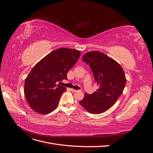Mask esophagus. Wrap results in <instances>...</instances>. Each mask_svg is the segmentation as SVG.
<instances>
[{
  "mask_svg": "<svg viewBox=\"0 0 153 153\" xmlns=\"http://www.w3.org/2000/svg\"><path fill=\"white\" fill-rule=\"evenodd\" d=\"M71 91L73 92H79V91H78V90H75V89H71Z\"/></svg>",
  "mask_w": 153,
  "mask_h": 153,
  "instance_id": "obj_1",
  "label": "esophagus"
}]
</instances>
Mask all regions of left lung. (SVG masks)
Listing matches in <instances>:
<instances>
[{
  "instance_id": "left-lung-1",
  "label": "left lung",
  "mask_w": 153,
  "mask_h": 153,
  "mask_svg": "<svg viewBox=\"0 0 153 153\" xmlns=\"http://www.w3.org/2000/svg\"><path fill=\"white\" fill-rule=\"evenodd\" d=\"M82 61L89 65L99 88L93 94H85L79 103L88 112L103 113L123 93L126 83L124 70L115 60L98 51L85 53Z\"/></svg>"
}]
</instances>
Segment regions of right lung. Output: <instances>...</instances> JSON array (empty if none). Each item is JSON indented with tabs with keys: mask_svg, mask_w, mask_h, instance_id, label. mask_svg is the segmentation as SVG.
<instances>
[{
	"mask_svg": "<svg viewBox=\"0 0 153 153\" xmlns=\"http://www.w3.org/2000/svg\"><path fill=\"white\" fill-rule=\"evenodd\" d=\"M80 52L61 48L48 54L32 69L25 79L24 94L32 109L47 114L55 109L66 88L57 84L79 59Z\"/></svg>",
	"mask_w": 153,
	"mask_h": 153,
	"instance_id": "add662e5",
	"label": "right lung"
}]
</instances>
